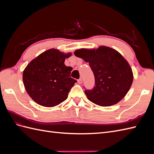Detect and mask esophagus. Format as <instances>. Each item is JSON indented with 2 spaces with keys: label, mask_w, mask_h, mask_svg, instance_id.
I'll list each match as a JSON object with an SVG mask.
<instances>
[{
  "label": "esophagus",
  "mask_w": 154,
  "mask_h": 154,
  "mask_svg": "<svg viewBox=\"0 0 154 154\" xmlns=\"http://www.w3.org/2000/svg\"><path fill=\"white\" fill-rule=\"evenodd\" d=\"M78 83H80V84H81V83H82V78L78 79Z\"/></svg>",
  "instance_id": "obj_1"
}]
</instances>
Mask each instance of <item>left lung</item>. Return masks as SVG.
<instances>
[{"mask_svg":"<svg viewBox=\"0 0 154 154\" xmlns=\"http://www.w3.org/2000/svg\"><path fill=\"white\" fill-rule=\"evenodd\" d=\"M76 57L89 63L95 77V86L86 90L88 100L101 106L118 103L127 94L132 84L131 67L118 51L106 46L82 48L74 51Z\"/></svg>","mask_w":154,"mask_h":154,"instance_id":"1","label":"left lung"}]
</instances>
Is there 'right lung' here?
Masks as SVG:
<instances>
[{"instance_id":"add662e5","label":"right lung","mask_w":154,"mask_h":154,"mask_svg":"<svg viewBox=\"0 0 154 154\" xmlns=\"http://www.w3.org/2000/svg\"><path fill=\"white\" fill-rule=\"evenodd\" d=\"M71 52L50 49L32 60L24 69L22 80L27 94L40 105L53 107L60 104L76 80L71 78L72 68L64 63Z\"/></svg>"}]
</instances>
